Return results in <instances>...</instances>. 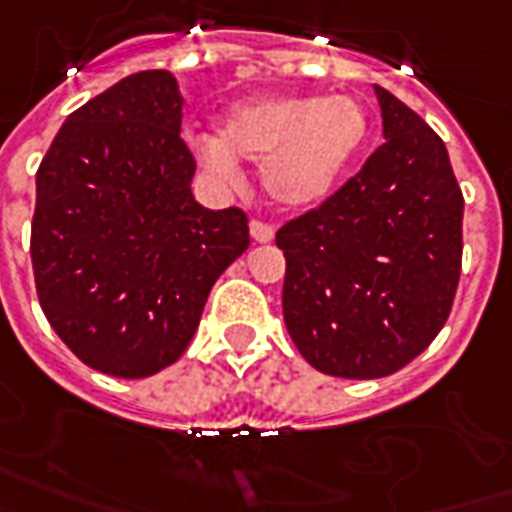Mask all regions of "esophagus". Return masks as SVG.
Segmentation results:
<instances>
[{"mask_svg": "<svg viewBox=\"0 0 512 512\" xmlns=\"http://www.w3.org/2000/svg\"><path fill=\"white\" fill-rule=\"evenodd\" d=\"M249 233H252V238H255L257 244L274 241V227L266 225V222H260V219H252V222H249Z\"/></svg>", "mask_w": 512, "mask_h": 512, "instance_id": "1", "label": "esophagus"}]
</instances>
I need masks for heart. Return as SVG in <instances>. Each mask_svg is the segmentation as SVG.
Here are the masks:
<instances>
[{"mask_svg":"<svg viewBox=\"0 0 512 512\" xmlns=\"http://www.w3.org/2000/svg\"><path fill=\"white\" fill-rule=\"evenodd\" d=\"M369 113L350 94H295L238 102L214 135L195 138V154L217 179H233L238 162H260L263 189L279 208L323 203L361 154Z\"/></svg>","mask_w":512,"mask_h":512,"instance_id":"1","label":"heart"}]
</instances>
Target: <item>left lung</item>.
I'll return each instance as SVG.
<instances>
[{
	"instance_id": "1",
	"label": "left lung",
	"mask_w": 512,
	"mask_h": 512,
	"mask_svg": "<svg viewBox=\"0 0 512 512\" xmlns=\"http://www.w3.org/2000/svg\"><path fill=\"white\" fill-rule=\"evenodd\" d=\"M382 143L361 173L276 233L290 339L317 372H399L445 325L461 274L464 198L445 143L374 86Z\"/></svg>"
}]
</instances>
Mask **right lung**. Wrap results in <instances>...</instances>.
<instances>
[{
    "label": "right lung",
    "mask_w": 512,
    "mask_h": 512,
    "mask_svg": "<svg viewBox=\"0 0 512 512\" xmlns=\"http://www.w3.org/2000/svg\"><path fill=\"white\" fill-rule=\"evenodd\" d=\"M181 102L168 70L127 75L67 116L37 170L40 306L86 366L124 380L179 361L249 246L244 211L192 198Z\"/></svg>",
    "instance_id": "obj_1"
}]
</instances>
